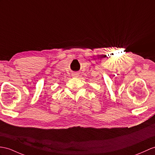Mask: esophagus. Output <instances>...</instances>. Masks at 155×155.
I'll return each instance as SVG.
<instances>
[{
	"instance_id": "obj_1",
	"label": "esophagus",
	"mask_w": 155,
	"mask_h": 155,
	"mask_svg": "<svg viewBox=\"0 0 155 155\" xmlns=\"http://www.w3.org/2000/svg\"><path fill=\"white\" fill-rule=\"evenodd\" d=\"M78 75H79L78 73H76V72L72 73V74H71V76H72V77H74V78H76V77H78Z\"/></svg>"
}]
</instances>
